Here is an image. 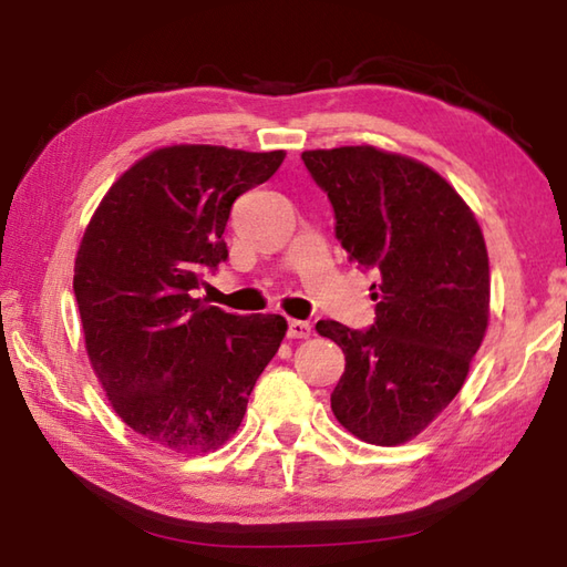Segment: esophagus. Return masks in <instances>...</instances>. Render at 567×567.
Returning a JSON list of instances; mask_svg holds the SVG:
<instances>
[{"mask_svg": "<svg viewBox=\"0 0 567 567\" xmlns=\"http://www.w3.org/2000/svg\"><path fill=\"white\" fill-rule=\"evenodd\" d=\"M286 334L291 340H306V338H310V322H306V320H288Z\"/></svg>", "mask_w": 567, "mask_h": 567, "instance_id": "esophagus-1", "label": "esophagus"}]
</instances>
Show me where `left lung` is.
Returning <instances> with one entry per match:
<instances>
[{
  "mask_svg": "<svg viewBox=\"0 0 567 567\" xmlns=\"http://www.w3.org/2000/svg\"><path fill=\"white\" fill-rule=\"evenodd\" d=\"M300 158L328 193L348 261L377 279L372 328L316 326L344 352L332 413L364 443H406L457 396L487 330L482 229L455 188L409 156L342 146Z\"/></svg>",
  "mask_w": 567,
  "mask_h": 567,
  "instance_id": "obj_1",
  "label": "left lung"
}]
</instances>
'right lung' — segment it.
Masks as SVG:
<instances>
[{"label":"right lung","instance_id":"obj_1","mask_svg":"<svg viewBox=\"0 0 567 567\" xmlns=\"http://www.w3.org/2000/svg\"><path fill=\"white\" fill-rule=\"evenodd\" d=\"M284 156L158 148L107 190L80 241L73 291L92 369L120 419L161 447L223 445L284 340L281 316H235L198 298L205 269L227 261L235 200Z\"/></svg>","mask_w":567,"mask_h":567}]
</instances>
